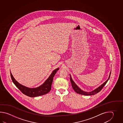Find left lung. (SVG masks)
Wrapping results in <instances>:
<instances>
[{
    "mask_svg": "<svg viewBox=\"0 0 123 123\" xmlns=\"http://www.w3.org/2000/svg\"><path fill=\"white\" fill-rule=\"evenodd\" d=\"M111 72L110 73V76L109 78L106 81L104 82L103 84H102L100 86L98 87L96 89H95L94 91H92V92H84V91L82 90L80 87H79L78 86H77V85L76 84L75 82L73 81V80H72V78L71 77V76L70 75V80L71 83L72 84V86L73 88V90L75 91L77 93L79 94H82V95H94V94H96L98 93L99 92H100L101 91V90L103 88V87L107 83V82L108 81V80L110 79V74H111Z\"/></svg>",
    "mask_w": 123,
    "mask_h": 123,
    "instance_id": "left-lung-1",
    "label": "left lung"
}]
</instances>
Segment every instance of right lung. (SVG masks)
Instances as JSON below:
<instances>
[{"instance_id":"obj_1","label":"right lung","mask_w":123,"mask_h":123,"mask_svg":"<svg viewBox=\"0 0 123 123\" xmlns=\"http://www.w3.org/2000/svg\"><path fill=\"white\" fill-rule=\"evenodd\" d=\"M58 69L59 68H57L53 71L48 78L45 81L44 83L40 86L36 88H29L19 84L14 78L11 72L10 73L11 78L13 84L15 85V86L23 94L29 97H35L46 94L50 92L51 88L53 78Z\"/></svg>"}]
</instances>
